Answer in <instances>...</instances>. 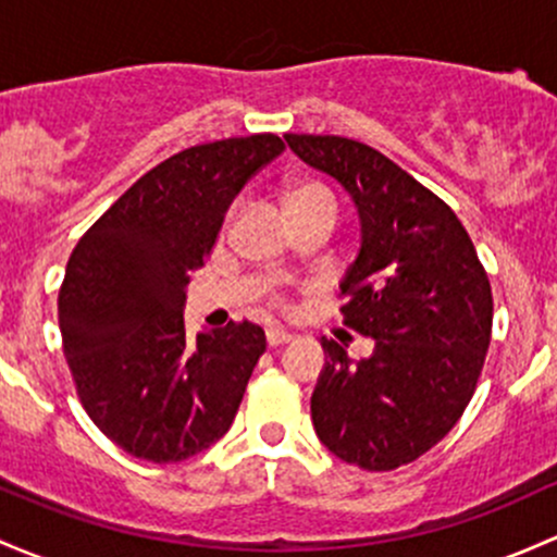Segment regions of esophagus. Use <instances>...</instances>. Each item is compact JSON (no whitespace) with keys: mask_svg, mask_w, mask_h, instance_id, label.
Returning <instances> with one entry per match:
<instances>
[{"mask_svg":"<svg viewBox=\"0 0 557 557\" xmlns=\"http://www.w3.org/2000/svg\"><path fill=\"white\" fill-rule=\"evenodd\" d=\"M288 342H294V333L280 331V327H269V331H267L269 347H283V344H288Z\"/></svg>","mask_w":557,"mask_h":557,"instance_id":"obj_1","label":"esophagus"}]
</instances>
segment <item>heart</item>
<instances>
[{
    "label": "heart",
    "mask_w": 557,
    "mask_h": 557,
    "mask_svg": "<svg viewBox=\"0 0 557 557\" xmlns=\"http://www.w3.org/2000/svg\"><path fill=\"white\" fill-rule=\"evenodd\" d=\"M285 205H288L290 215L301 213V210H312V208L336 210V200H333V195L323 184H318V181H301V184L290 186L288 195H285Z\"/></svg>",
    "instance_id": "heart-1"
}]
</instances>
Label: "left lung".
I'll return each mask as SVG.
<instances>
[{"instance_id": "8db88e82", "label": "left lung", "mask_w": 557, "mask_h": 557, "mask_svg": "<svg viewBox=\"0 0 557 557\" xmlns=\"http://www.w3.org/2000/svg\"><path fill=\"white\" fill-rule=\"evenodd\" d=\"M285 140L352 195L362 243L342 318L376 342L352 362L323 338L314 432L347 465L397 470L437 446L475 395L494 323L488 274L454 210L382 151L342 136Z\"/></svg>"}]
</instances>
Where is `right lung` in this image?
Wrapping results in <instances>:
<instances>
[{"label": "right lung", "mask_w": 557, "mask_h": 557, "mask_svg": "<svg viewBox=\"0 0 557 557\" xmlns=\"http://www.w3.org/2000/svg\"><path fill=\"white\" fill-rule=\"evenodd\" d=\"M283 149V138L256 133L178 151L140 175L69 256L63 355L87 417L131 456L184 461L232 426L267 336L243 320L191 342L184 288L234 197Z\"/></svg>", "instance_id": "1"}]
</instances>
